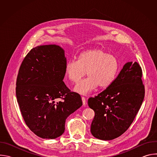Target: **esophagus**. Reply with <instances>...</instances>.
Instances as JSON below:
<instances>
[{
  "label": "esophagus",
  "instance_id": "obj_1",
  "mask_svg": "<svg viewBox=\"0 0 157 157\" xmlns=\"http://www.w3.org/2000/svg\"><path fill=\"white\" fill-rule=\"evenodd\" d=\"M81 99H82V104L83 105H86L87 104V102H86V98L84 97V96H82L81 97Z\"/></svg>",
  "mask_w": 157,
  "mask_h": 157
}]
</instances>
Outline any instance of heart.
Segmentation results:
<instances>
[{"label":"heart","mask_w":157,"mask_h":157,"mask_svg":"<svg viewBox=\"0 0 157 157\" xmlns=\"http://www.w3.org/2000/svg\"><path fill=\"white\" fill-rule=\"evenodd\" d=\"M120 69L118 58L101 48H93L82 52L78 60L71 59L65 65V73L73 82H78L87 72L88 77L79 81L75 91L88 94L99 86L105 88L115 80Z\"/></svg>","instance_id":"heart-1"}]
</instances>
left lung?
<instances>
[{
  "label": "left lung",
  "mask_w": 157,
  "mask_h": 157,
  "mask_svg": "<svg viewBox=\"0 0 157 157\" xmlns=\"http://www.w3.org/2000/svg\"><path fill=\"white\" fill-rule=\"evenodd\" d=\"M142 71L137 62H128L110 86L94 98L88 105L95 116L91 123L92 135L110 140L123 134L130 126L145 96Z\"/></svg>",
  "instance_id": "obj_1"
}]
</instances>
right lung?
Returning <instances> with one entry per match:
<instances>
[{
  "label": "right lung",
  "mask_w": 157,
  "mask_h": 157,
  "mask_svg": "<svg viewBox=\"0 0 157 157\" xmlns=\"http://www.w3.org/2000/svg\"><path fill=\"white\" fill-rule=\"evenodd\" d=\"M66 58L56 44L32 48L22 61L16 96L29 128L42 139H53L64 132L66 119L82 105L80 95L63 81Z\"/></svg>",
  "instance_id": "add662e5"
}]
</instances>
